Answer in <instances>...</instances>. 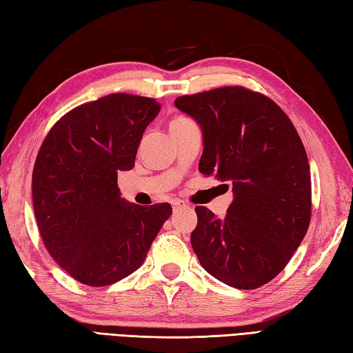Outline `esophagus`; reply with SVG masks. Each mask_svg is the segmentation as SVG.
I'll use <instances>...</instances> for the list:
<instances>
[{"mask_svg":"<svg viewBox=\"0 0 353 353\" xmlns=\"http://www.w3.org/2000/svg\"><path fill=\"white\" fill-rule=\"evenodd\" d=\"M185 208H188V203H185V201L182 200L172 201V209H174V211H181V209H185Z\"/></svg>","mask_w":353,"mask_h":353,"instance_id":"obj_1","label":"esophagus"}]
</instances>
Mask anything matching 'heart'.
<instances>
[{
  "instance_id": "b5f03b06",
  "label": "heart",
  "mask_w": 353,
  "mask_h": 353,
  "mask_svg": "<svg viewBox=\"0 0 353 353\" xmlns=\"http://www.w3.org/2000/svg\"><path fill=\"white\" fill-rule=\"evenodd\" d=\"M185 121H188V119H186V118H176L171 124H179V123H185Z\"/></svg>"
}]
</instances>
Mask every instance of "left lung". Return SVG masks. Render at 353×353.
I'll list each match as a JSON object with an SVG mask.
<instances>
[{"label":"left lung","instance_id":"left-lung-1","mask_svg":"<svg viewBox=\"0 0 353 353\" xmlns=\"http://www.w3.org/2000/svg\"><path fill=\"white\" fill-rule=\"evenodd\" d=\"M174 104L201 129V174L234 192L224 219L196 208L194 253L229 287H262L288 264L310 226L311 176L301 137L274 101L241 86L183 95Z\"/></svg>","mask_w":353,"mask_h":353}]
</instances>
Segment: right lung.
Here are the masks:
<instances>
[{"label": "right lung", "mask_w": 353, "mask_h": 353, "mask_svg": "<svg viewBox=\"0 0 353 353\" xmlns=\"http://www.w3.org/2000/svg\"><path fill=\"white\" fill-rule=\"evenodd\" d=\"M159 110L147 97H101L59 119L37 153L32 188L42 241L89 287L137 272L172 212L170 203H130L117 183L119 171L134 167L142 133Z\"/></svg>", "instance_id": "1"}]
</instances>
